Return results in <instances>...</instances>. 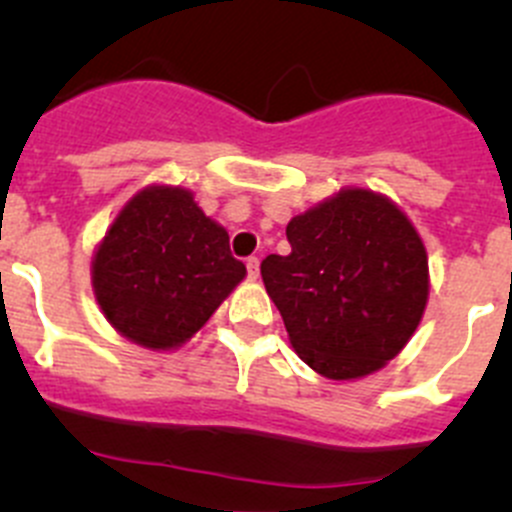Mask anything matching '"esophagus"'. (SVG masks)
<instances>
[{"instance_id": "34e87169", "label": "esophagus", "mask_w": 512, "mask_h": 512, "mask_svg": "<svg viewBox=\"0 0 512 512\" xmlns=\"http://www.w3.org/2000/svg\"><path fill=\"white\" fill-rule=\"evenodd\" d=\"M247 275L252 277V280H257V275H260V260L257 257H247Z\"/></svg>"}]
</instances>
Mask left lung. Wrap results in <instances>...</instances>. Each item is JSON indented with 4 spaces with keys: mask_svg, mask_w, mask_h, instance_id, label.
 I'll use <instances>...</instances> for the list:
<instances>
[{
    "mask_svg": "<svg viewBox=\"0 0 512 512\" xmlns=\"http://www.w3.org/2000/svg\"><path fill=\"white\" fill-rule=\"evenodd\" d=\"M287 242L260 272L302 362L357 380L408 345L428 305V252L393 200L345 187L292 217Z\"/></svg>",
    "mask_w": 512,
    "mask_h": 512,
    "instance_id": "8db88e82",
    "label": "left lung"
}]
</instances>
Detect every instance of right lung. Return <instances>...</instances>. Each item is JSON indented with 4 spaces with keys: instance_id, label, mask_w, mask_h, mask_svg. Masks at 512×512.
Instances as JSON below:
<instances>
[{
    "instance_id": "right-lung-1",
    "label": "right lung",
    "mask_w": 512,
    "mask_h": 512,
    "mask_svg": "<svg viewBox=\"0 0 512 512\" xmlns=\"http://www.w3.org/2000/svg\"><path fill=\"white\" fill-rule=\"evenodd\" d=\"M230 235L185 187L152 185L119 210L92 260V287L109 325L147 350L190 340L245 280Z\"/></svg>"
}]
</instances>
